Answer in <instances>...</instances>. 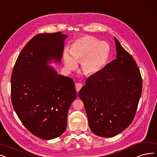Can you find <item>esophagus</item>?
<instances>
[{
	"label": "esophagus",
	"mask_w": 157,
	"mask_h": 157,
	"mask_svg": "<svg viewBox=\"0 0 157 157\" xmlns=\"http://www.w3.org/2000/svg\"><path fill=\"white\" fill-rule=\"evenodd\" d=\"M82 84L81 83H76L75 84V88H76V90L77 92H78L80 91V90L82 88Z\"/></svg>",
	"instance_id": "1"
}]
</instances>
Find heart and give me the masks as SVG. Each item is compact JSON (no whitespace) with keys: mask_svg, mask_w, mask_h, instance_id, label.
<instances>
[{"mask_svg":"<svg viewBox=\"0 0 157 157\" xmlns=\"http://www.w3.org/2000/svg\"><path fill=\"white\" fill-rule=\"evenodd\" d=\"M70 52V54L65 50L63 55L64 63L67 70H76L77 62H81L83 72L91 75L98 73L104 67L109 57L110 48L107 42L86 35L73 42Z\"/></svg>","mask_w":157,"mask_h":157,"instance_id":"obj_1","label":"heart"}]
</instances>
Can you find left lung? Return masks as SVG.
<instances>
[{"instance_id": "left-lung-1", "label": "left lung", "mask_w": 157, "mask_h": 157, "mask_svg": "<svg viewBox=\"0 0 157 157\" xmlns=\"http://www.w3.org/2000/svg\"><path fill=\"white\" fill-rule=\"evenodd\" d=\"M115 42L117 59L87 78L78 93L90 129L101 137L114 136L129 126L142 90L135 61L116 37Z\"/></svg>"}]
</instances>
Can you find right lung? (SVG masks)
I'll list each match as a JSON object with an SVG mask.
<instances>
[{
	"instance_id": "right-lung-1",
	"label": "right lung",
	"mask_w": 157,
	"mask_h": 157,
	"mask_svg": "<svg viewBox=\"0 0 157 157\" xmlns=\"http://www.w3.org/2000/svg\"><path fill=\"white\" fill-rule=\"evenodd\" d=\"M67 37L61 32L35 35L12 71L14 110L25 128L41 139H53L64 132L69 109L77 97L73 80L49 66L60 62Z\"/></svg>"
}]
</instances>
